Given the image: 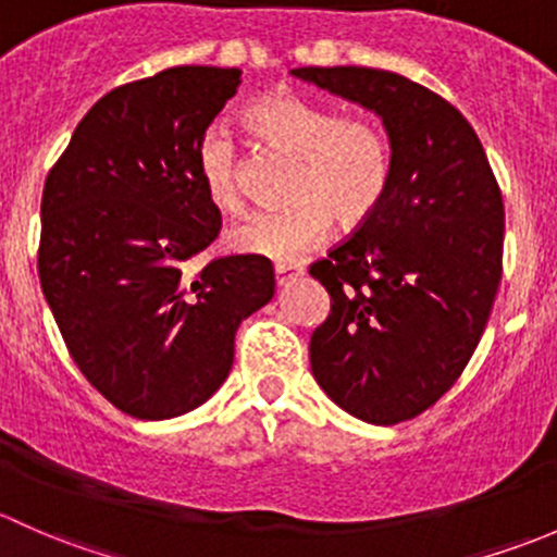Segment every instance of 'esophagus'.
Masks as SVG:
<instances>
[{
    "label": "esophagus",
    "mask_w": 557,
    "mask_h": 557,
    "mask_svg": "<svg viewBox=\"0 0 557 557\" xmlns=\"http://www.w3.org/2000/svg\"><path fill=\"white\" fill-rule=\"evenodd\" d=\"M302 276V265H276V284L284 286L289 281Z\"/></svg>",
    "instance_id": "esophagus-1"
}]
</instances>
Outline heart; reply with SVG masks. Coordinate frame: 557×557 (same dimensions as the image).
Returning a JSON list of instances; mask_svg holds the SVG:
<instances>
[{
    "label": "heart",
    "instance_id": "b5f03b06",
    "mask_svg": "<svg viewBox=\"0 0 557 557\" xmlns=\"http://www.w3.org/2000/svg\"><path fill=\"white\" fill-rule=\"evenodd\" d=\"M244 123L265 147L289 154L286 203L257 211L227 231L244 255L292 262L319 246L332 220L343 231L364 225L392 185V141L377 117L341 114L295 90H273L244 109ZM195 171L214 206L244 203V163L231 131L209 125L195 147Z\"/></svg>",
    "mask_w": 557,
    "mask_h": 557
}]
</instances>
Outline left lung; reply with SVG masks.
<instances>
[{
  "mask_svg": "<svg viewBox=\"0 0 557 557\" xmlns=\"http://www.w3.org/2000/svg\"><path fill=\"white\" fill-rule=\"evenodd\" d=\"M292 74L375 109L394 160L381 209L308 268L332 300L311 335L313 377L354 418L410 421L458 381L488 324L502 190L472 125L434 90L367 66Z\"/></svg>",
  "mask_w": 557,
  "mask_h": 557,
  "instance_id": "1",
  "label": "left lung"
}]
</instances>
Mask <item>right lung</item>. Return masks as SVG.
<instances>
[{"label": "right lung", "mask_w": 557, "mask_h": 557, "mask_svg": "<svg viewBox=\"0 0 557 557\" xmlns=\"http://www.w3.org/2000/svg\"><path fill=\"white\" fill-rule=\"evenodd\" d=\"M240 69L171 66L109 90L48 171L37 271L64 343L117 410L160 421L203 405L233 367L236 330L276 289L271 260L231 255L195 147Z\"/></svg>", "instance_id": "1"}]
</instances>
